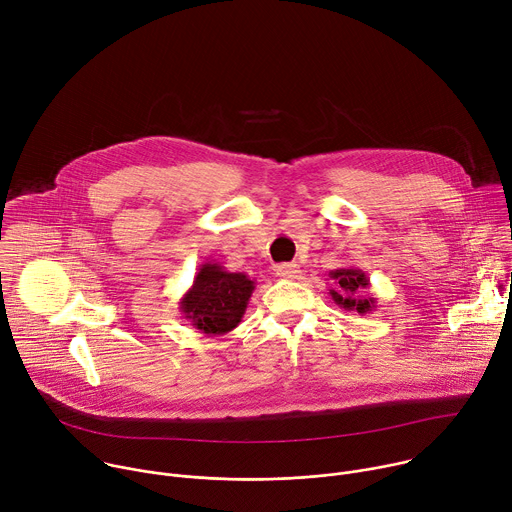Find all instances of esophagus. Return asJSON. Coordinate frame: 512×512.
<instances>
[{
    "instance_id": "obj_1",
    "label": "esophagus",
    "mask_w": 512,
    "mask_h": 512,
    "mask_svg": "<svg viewBox=\"0 0 512 512\" xmlns=\"http://www.w3.org/2000/svg\"><path fill=\"white\" fill-rule=\"evenodd\" d=\"M302 269L296 263H281L275 267V275L281 279H298Z\"/></svg>"
}]
</instances>
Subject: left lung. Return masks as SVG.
Returning a JSON list of instances; mask_svg holds the SVG:
<instances>
[{
	"label": "left lung",
	"mask_w": 512,
	"mask_h": 512,
	"mask_svg": "<svg viewBox=\"0 0 512 512\" xmlns=\"http://www.w3.org/2000/svg\"><path fill=\"white\" fill-rule=\"evenodd\" d=\"M334 281L330 289V296L336 306L358 312V314H371L377 308V300L371 296H362L364 289L371 287V281L362 269L358 267H340L328 273Z\"/></svg>",
	"instance_id": "1"
}]
</instances>
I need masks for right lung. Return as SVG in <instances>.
Segmentation results:
<instances>
[{"label":"right lung","mask_w":512,"mask_h":512,"mask_svg":"<svg viewBox=\"0 0 512 512\" xmlns=\"http://www.w3.org/2000/svg\"><path fill=\"white\" fill-rule=\"evenodd\" d=\"M253 291L255 281L249 275L204 263L178 306L192 328L206 336H223L241 324Z\"/></svg>","instance_id":"1"}]
</instances>
